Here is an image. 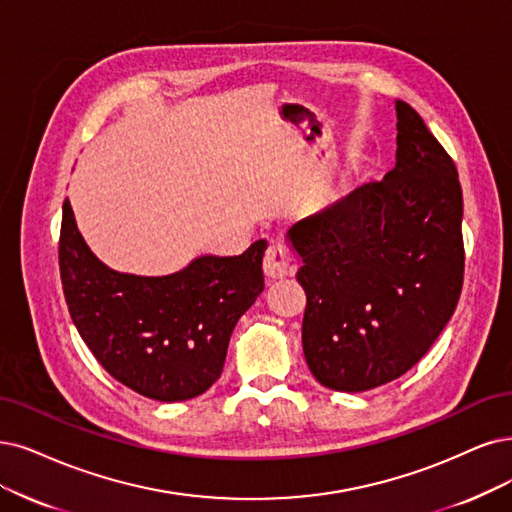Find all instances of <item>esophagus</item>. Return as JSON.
<instances>
[{"mask_svg":"<svg viewBox=\"0 0 512 512\" xmlns=\"http://www.w3.org/2000/svg\"><path fill=\"white\" fill-rule=\"evenodd\" d=\"M291 257L287 249H282L280 244H270L266 257H263V274L270 280L285 278L291 274Z\"/></svg>","mask_w":512,"mask_h":512,"instance_id":"esophagus-1","label":"esophagus"}]
</instances>
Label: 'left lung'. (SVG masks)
<instances>
[{"label":"left lung","mask_w":512,"mask_h":512,"mask_svg":"<svg viewBox=\"0 0 512 512\" xmlns=\"http://www.w3.org/2000/svg\"><path fill=\"white\" fill-rule=\"evenodd\" d=\"M396 162L382 181L297 221L287 238L306 291V363L337 392L409 371L458 306L464 280L462 187L420 113L396 101Z\"/></svg>","instance_id":"left-lung-1"}]
</instances>
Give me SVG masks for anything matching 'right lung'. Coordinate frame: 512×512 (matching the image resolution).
<instances>
[{
  "mask_svg": "<svg viewBox=\"0 0 512 512\" xmlns=\"http://www.w3.org/2000/svg\"><path fill=\"white\" fill-rule=\"evenodd\" d=\"M266 240L236 257L202 255L168 276H135L94 255L63 204L59 266L75 329L103 369L147 399L187 401L223 371L238 318L263 291Z\"/></svg>",
  "mask_w": 512,
  "mask_h": 512,
  "instance_id": "obj_1",
  "label": "right lung"
}]
</instances>
